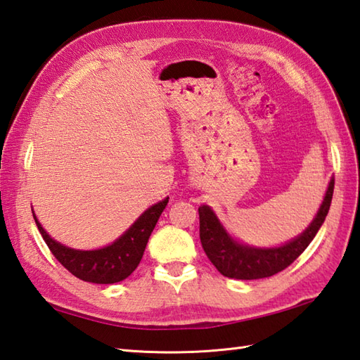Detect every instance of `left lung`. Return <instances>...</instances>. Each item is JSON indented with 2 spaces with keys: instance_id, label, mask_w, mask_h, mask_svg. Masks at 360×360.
<instances>
[{
  "instance_id": "obj_1",
  "label": "left lung",
  "mask_w": 360,
  "mask_h": 360,
  "mask_svg": "<svg viewBox=\"0 0 360 360\" xmlns=\"http://www.w3.org/2000/svg\"><path fill=\"white\" fill-rule=\"evenodd\" d=\"M333 192L334 178H331L323 202L307 231L280 248L267 249L250 248L235 241L224 231L223 224L219 223V219L209 205H201L198 209L200 212V238L205 255L209 257L213 266L229 278L258 280L272 277V275L286 269L289 264H292L302 255V252L309 246V243L314 240L316 233L322 227L328 215V210H330Z\"/></svg>"
}]
</instances>
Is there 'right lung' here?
<instances>
[{
    "label": "right lung",
    "mask_w": 360,
    "mask_h": 360,
    "mask_svg": "<svg viewBox=\"0 0 360 360\" xmlns=\"http://www.w3.org/2000/svg\"><path fill=\"white\" fill-rule=\"evenodd\" d=\"M167 202L168 198L151 205L134 221V224L120 238L111 243L110 246L96 250L71 249L52 240L41 224L38 223L35 213H32L38 231H40L44 243L48 244L52 255L58 259V263H62L68 271L83 281L97 283V285H111V283H117L129 277L136 267L139 266L150 235L158 223L160 213L164 212Z\"/></svg>",
    "instance_id": "obj_1"
}]
</instances>
